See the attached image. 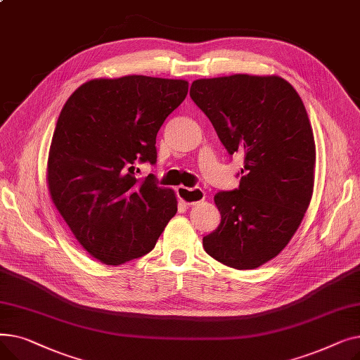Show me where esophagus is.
Here are the masks:
<instances>
[{
	"mask_svg": "<svg viewBox=\"0 0 360 360\" xmlns=\"http://www.w3.org/2000/svg\"><path fill=\"white\" fill-rule=\"evenodd\" d=\"M176 194L179 200L186 205H195L205 198V193L201 188H186L182 185L176 188Z\"/></svg>",
	"mask_w": 360,
	"mask_h": 360,
	"instance_id": "obj_1",
	"label": "esophagus"
}]
</instances>
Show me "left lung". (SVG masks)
Here are the masks:
<instances>
[{
    "instance_id": "8db88e82",
    "label": "left lung",
    "mask_w": 360,
    "mask_h": 360,
    "mask_svg": "<svg viewBox=\"0 0 360 360\" xmlns=\"http://www.w3.org/2000/svg\"><path fill=\"white\" fill-rule=\"evenodd\" d=\"M190 94L226 150L243 155L239 190L214 195L221 220L202 247L224 266L257 269L286 248L312 198L316 151L305 105L276 74L200 79Z\"/></svg>"
}]
</instances>
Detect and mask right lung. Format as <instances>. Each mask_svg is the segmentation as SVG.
Wrapping results in <instances>:
<instances>
[{"mask_svg":"<svg viewBox=\"0 0 360 360\" xmlns=\"http://www.w3.org/2000/svg\"><path fill=\"white\" fill-rule=\"evenodd\" d=\"M188 82L93 79L65 102L46 166L51 200L74 238L106 266L150 252L178 212L175 191L136 163L156 162V136L186 98Z\"/></svg>","mask_w":360,"mask_h":360,"instance_id":"obj_1","label":"right lung"}]
</instances>
